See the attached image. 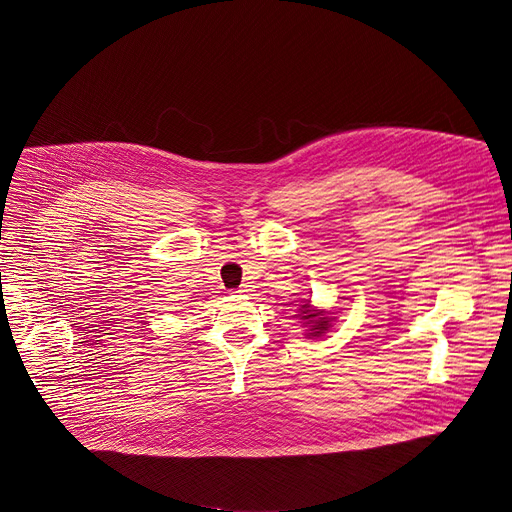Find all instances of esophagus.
<instances>
[{
  "instance_id": "1",
  "label": "esophagus",
  "mask_w": 512,
  "mask_h": 512,
  "mask_svg": "<svg viewBox=\"0 0 512 512\" xmlns=\"http://www.w3.org/2000/svg\"><path fill=\"white\" fill-rule=\"evenodd\" d=\"M236 292H238V294H245V292H247V290H245V288H238V290H236Z\"/></svg>"
}]
</instances>
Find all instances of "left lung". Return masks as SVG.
I'll list each match as a JSON object with an SVG mask.
<instances>
[{
    "instance_id": "1",
    "label": "left lung",
    "mask_w": 512,
    "mask_h": 512,
    "mask_svg": "<svg viewBox=\"0 0 512 512\" xmlns=\"http://www.w3.org/2000/svg\"><path fill=\"white\" fill-rule=\"evenodd\" d=\"M315 317H317V321L311 325V331H313V335H321V333H325V329L329 327L327 317H321V315H317V313H309V311H306V304H302V315H300V319H302V321H311V319H315Z\"/></svg>"
}]
</instances>
